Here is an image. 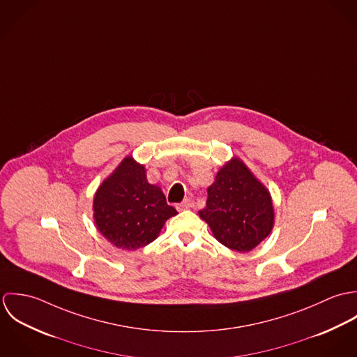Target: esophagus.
Instances as JSON below:
<instances>
[{"label": "esophagus", "mask_w": 357, "mask_h": 357, "mask_svg": "<svg viewBox=\"0 0 357 357\" xmlns=\"http://www.w3.org/2000/svg\"><path fill=\"white\" fill-rule=\"evenodd\" d=\"M190 207H192V202L190 201V199H184L181 204H177V210H185V208H190Z\"/></svg>", "instance_id": "obj_1"}]
</instances>
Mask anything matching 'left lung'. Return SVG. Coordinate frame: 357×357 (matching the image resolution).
Returning a JSON list of instances; mask_svg holds the SVG:
<instances>
[{
    "label": "left lung",
    "mask_w": 357,
    "mask_h": 357,
    "mask_svg": "<svg viewBox=\"0 0 357 357\" xmlns=\"http://www.w3.org/2000/svg\"><path fill=\"white\" fill-rule=\"evenodd\" d=\"M199 217L221 245L239 253L258 246L275 221L269 191L236 156L218 170L207 188L206 207L199 210Z\"/></svg>",
    "instance_id": "8db88e82"
}]
</instances>
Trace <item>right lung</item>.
I'll list each match as a JSON object with an SVG mask.
<instances>
[{
	"mask_svg": "<svg viewBox=\"0 0 357 357\" xmlns=\"http://www.w3.org/2000/svg\"><path fill=\"white\" fill-rule=\"evenodd\" d=\"M162 190L147 181L144 165L126 156L93 198V218L102 236L122 250L153 242L166 220L176 215Z\"/></svg>",
	"mask_w": 357,
	"mask_h": 357,
	"instance_id": "obj_1",
	"label": "right lung"
}]
</instances>
